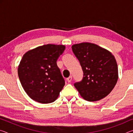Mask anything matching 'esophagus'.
I'll list each match as a JSON object with an SVG mask.
<instances>
[{
    "instance_id": "obj_1",
    "label": "esophagus",
    "mask_w": 133,
    "mask_h": 133,
    "mask_svg": "<svg viewBox=\"0 0 133 133\" xmlns=\"http://www.w3.org/2000/svg\"><path fill=\"white\" fill-rule=\"evenodd\" d=\"M71 80H72V76H70L69 77L67 78V81L68 82V83H70Z\"/></svg>"
}]
</instances>
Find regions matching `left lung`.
I'll use <instances>...</instances> for the list:
<instances>
[{
  "label": "left lung",
  "instance_id": "obj_1",
  "mask_svg": "<svg viewBox=\"0 0 133 133\" xmlns=\"http://www.w3.org/2000/svg\"><path fill=\"white\" fill-rule=\"evenodd\" d=\"M83 71L82 81L74 84L85 100L95 102L104 98L118 80V67L114 56L98 45L82 43L71 47Z\"/></svg>",
  "mask_w": 133,
  "mask_h": 133
}]
</instances>
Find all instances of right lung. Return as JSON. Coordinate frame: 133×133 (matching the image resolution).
I'll use <instances>...</instances> for the list:
<instances>
[{
    "label": "right lung",
    "mask_w": 133,
    "mask_h": 133,
    "mask_svg": "<svg viewBox=\"0 0 133 133\" xmlns=\"http://www.w3.org/2000/svg\"><path fill=\"white\" fill-rule=\"evenodd\" d=\"M65 48L64 45L48 44L23 55L18 67V76L24 91L32 100L48 104L57 98L65 80L57 60Z\"/></svg>",
    "instance_id": "add662e5"
}]
</instances>
